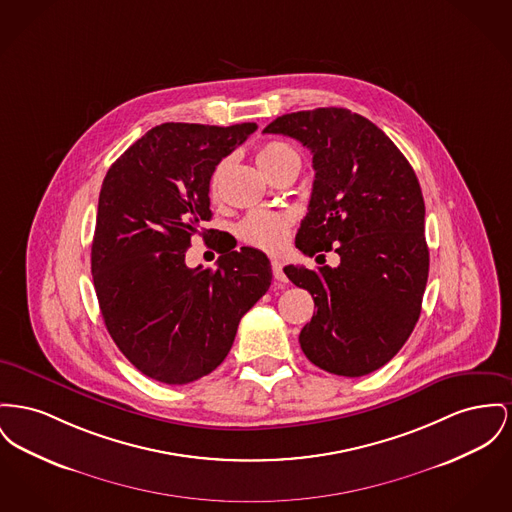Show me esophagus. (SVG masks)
<instances>
[{
  "label": "esophagus",
  "instance_id": "esophagus-1",
  "mask_svg": "<svg viewBox=\"0 0 512 512\" xmlns=\"http://www.w3.org/2000/svg\"><path fill=\"white\" fill-rule=\"evenodd\" d=\"M272 274H274V280H276V286L280 288V286H284L286 282H288V278H286V274L282 271V263L278 261V259H272Z\"/></svg>",
  "mask_w": 512,
  "mask_h": 512
}]
</instances>
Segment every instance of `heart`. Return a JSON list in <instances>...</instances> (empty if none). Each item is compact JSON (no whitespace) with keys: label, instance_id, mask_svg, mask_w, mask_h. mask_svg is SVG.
<instances>
[{"label":"heart","instance_id":"1","mask_svg":"<svg viewBox=\"0 0 512 512\" xmlns=\"http://www.w3.org/2000/svg\"><path fill=\"white\" fill-rule=\"evenodd\" d=\"M290 160H300V152L296 151L292 145L284 143V141H271L267 145H263L257 152V162L263 168V172L267 176H271L272 172L280 166H284ZM226 162H222L211 180V191L216 195L218 193V185H220V176L224 170ZM290 216L280 214V212L271 211H255L247 214L238 228L236 234L243 243L263 249V251H280L284 247V243L288 240L290 234Z\"/></svg>","mask_w":512,"mask_h":512}]
</instances>
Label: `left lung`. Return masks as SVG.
Wrapping results in <instances>:
<instances>
[{"mask_svg":"<svg viewBox=\"0 0 512 512\" xmlns=\"http://www.w3.org/2000/svg\"><path fill=\"white\" fill-rule=\"evenodd\" d=\"M265 133L298 139L313 154L296 247L309 257L340 255L336 269L284 267L317 307L301 350L334 375H367L398 354L420 319L429 274L420 181L375 123L346 108L286 114Z\"/></svg>","mask_w":512,"mask_h":512,"instance_id":"8db88e82","label":"left lung"}]
</instances>
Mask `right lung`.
Masks as SVG:
<instances>
[{
	"label": "right lung",
	"instance_id": "1",
	"mask_svg": "<svg viewBox=\"0 0 512 512\" xmlns=\"http://www.w3.org/2000/svg\"><path fill=\"white\" fill-rule=\"evenodd\" d=\"M257 123H162L110 166L102 181L91 269L104 325L143 375L185 385L228 356L241 317L271 286V261L253 247L220 253L216 269H189L185 251L211 220L218 162Z\"/></svg>",
	"mask_w": 512,
	"mask_h": 512
}]
</instances>
